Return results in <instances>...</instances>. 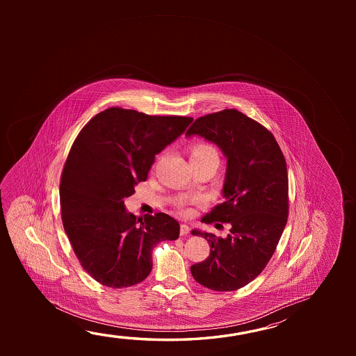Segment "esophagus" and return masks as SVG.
Masks as SVG:
<instances>
[{
  "label": "esophagus",
  "instance_id": "obj_1",
  "mask_svg": "<svg viewBox=\"0 0 356 356\" xmlns=\"http://www.w3.org/2000/svg\"><path fill=\"white\" fill-rule=\"evenodd\" d=\"M190 234V227L187 225H181L180 226V234L181 236H186Z\"/></svg>",
  "mask_w": 356,
  "mask_h": 356
}]
</instances>
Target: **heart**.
I'll list each match as a JSON object with an SVG mask.
<instances>
[{
  "label": "heart",
  "mask_w": 356,
  "mask_h": 356,
  "mask_svg": "<svg viewBox=\"0 0 356 356\" xmlns=\"http://www.w3.org/2000/svg\"><path fill=\"white\" fill-rule=\"evenodd\" d=\"M211 154H216L215 149L212 146L207 145V144H198V145L193 146L191 158L206 156V155H211ZM184 212H186V210H184Z\"/></svg>",
  "instance_id": "1"
}]
</instances>
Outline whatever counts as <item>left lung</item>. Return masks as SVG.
<instances>
[{
  "label": "left lung",
  "mask_w": 356,
  "mask_h": 356,
  "mask_svg": "<svg viewBox=\"0 0 356 356\" xmlns=\"http://www.w3.org/2000/svg\"><path fill=\"white\" fill-rule=\"evenodd\" d=\"M197 135L220 147L226 159L223 202L202 222L231 223L229 234L193 229L210 243V256L191 266L200 284L218 291L247 286L273 256L288 217V172L273 135L236 109L198 118L186 136Z\"/></svg>",
  "instance_id": "obj_1"
}]
</instances>
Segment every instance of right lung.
<instances>
[{
  "label": "right lung",
  "instance_id": "obj_1",
  "mask_svg": "<svg viewBox=\"0 0 356 356\" xmlns=\"http://www.w3.org/2000/svg\"><path fill=\"white\" fill-rule=\"evenodd\" d=\"M193 120L109 108L76 136L59 186L62 221L83 268L100 284L140 283L152 272L154 247L179 238L180 225L172 217L136 218L124 200L147 179L155 155Z\"/></svg>",
  "mask_w": 356,
  "mask_h": 356
}]
</instances>
